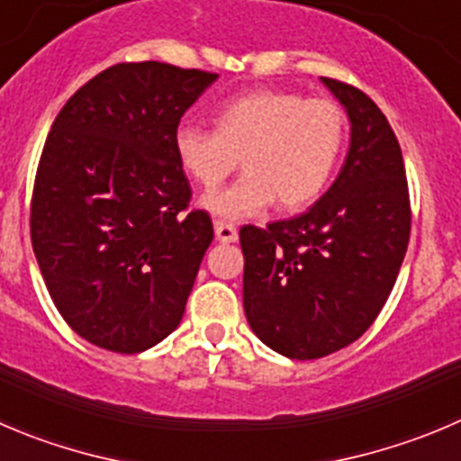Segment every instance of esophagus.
<instances>
[{"instance_id": "esophagus-1", "label": "esophagus", "mask_w": 461, "mask_h": 461, "mask_svg": "<svg viewBox=\"0 0 461 461\" xmlns=\"http://www.w3.org/2000/svg\"><path fill=\"white\" fill-rule=\"evenodd\" d=\"M214 235H217L219 242H223V244L238 242V228H235L233 223L214 221Z\"/></svg>"}]
</instances>
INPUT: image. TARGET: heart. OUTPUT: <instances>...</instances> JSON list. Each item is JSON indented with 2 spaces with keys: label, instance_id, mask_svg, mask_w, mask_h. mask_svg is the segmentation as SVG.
<instances>
[{
  "label": "heart",
  "instance_id": "1",
  "mask_svg": "<svg viewBox=\"0 0 461 461\" xmlns=\"http://www.w3.org/2000/svg\"><path fill=\"white\" fill-rule=\"evenodd\" d=\"M346 117L326 96L305 99L289 90H256L221 104L214 131L181 124L174 151L181 167L205 190L226 181L238 162L247 172L203 199L205 210L230 221L312 203L335 174L344 149Z\"/></svg>",
  "mask_w": 461,
  "mask_h": 461
}]
</instances>
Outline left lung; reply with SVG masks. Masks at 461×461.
Instances as JSON below:
<instances>
[{"label": "left lung", "instance_id": "obj_1", "mask_svg": "<svg viewBox=\"0 0 461 461\" xmlns=\"http://www.w3.org/2000/svg\"><path fill=\"white\" fill-rule=\"evenodd\" d=\"M321 81L350 122L339 176L308 212L240 230L249 326L292 359L323 357L365 335L410 242L405 165L387 117L357 87Z\"/></svg>", "mask_w": 461, "mask_h": 461}]
</instances>
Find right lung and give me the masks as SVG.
<instances>
[{
    "mask_svg": "<svg viewBox=\"0 0 461 461\" xmlns=\"http://www.w3.org/2000/svg\"><path fill=\"white\" fill-rule=\"evenodd\" d=\"M219 74L120 63L78 87L51 124L31 199V244L77 335L142 353L181 323L212 242L174 151L187 108Z\"/></svg>",
    "mask_w": 461,
    "mask_h": 461,
    "instance_id": "right-lung-1",
    "label": "right lung"
}]
</instances>
